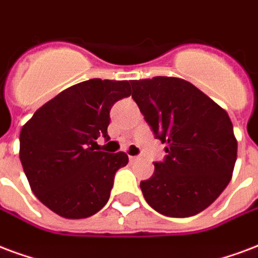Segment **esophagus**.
<instances>
[{
	"label": "esophagus",
	"mask_w": 258,
	"mask_h": 258,
	"mask_svg": "<svg viewBox=\"0 0 258 258\" xmlns=\"http://www.w3.org/2000/svg\"><path fill=\"white\" fill-rule=\"evenodd\" d=\"M137 159H139L137 156H129V160H131V162H136Z\"/></svg>",
	"instance_id": "1"
}]
</instances>
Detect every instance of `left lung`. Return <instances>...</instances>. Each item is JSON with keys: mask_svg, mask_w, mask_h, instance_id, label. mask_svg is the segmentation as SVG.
Returning a JSON list of instances; mask_svg holds the SVG:
<instances>
[{"mask_svg": "<svg viewBox=\"0 0 258 258\" xmlns=\"http://www.w3.org/2000/svg\"><path fill=\"white\" fill-rule=\"evenodd\" d=\"M131 84L155 137L167 144L166 159L140 183L145 201L170 218L200 214L226 189L237 160L227 111L183 79L156 76Z\"/></svg>", "mask_w": 258, "mask_h": 258, "instance_id": "left-lung-1", "label": "left lung"}]
</instances>
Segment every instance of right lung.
Segmentation results:
<instances>
[{
  "mask_svg": "<svg viewBox=\"0 0 258 258\" xmlns=\"http://www.w3.org/2000/svg\"><path fill=\"white\" fill-rule=\"evenodd\" d=\"M132 94L126 80L91 79L75 84L38 108L20 132V160L31 190L48 210L84 219L103 208L125 152L95 151L108 140L113 104Z\"/></svg>",
  "mask_w": 258,
  "mask_h": 258,
  "instance_id": "add662e5",
  "label": "right lung"
}]
</instances>
